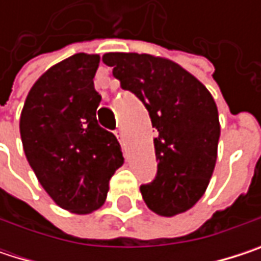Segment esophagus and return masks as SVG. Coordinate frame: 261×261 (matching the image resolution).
Wrapping results in <instances>:
<instances>
[{
  "instance_id": "1",
  "label": "esophagus",
  "mask_w": 261,
  "mask_h": 261,
  "mask_svg": "<svg viewBox=\"0 0 261 261\" xmlns=\"http://www.w3.org/2000/svg\"><path fill=\"white\" fill-rule=\"evenodd\" d=\"M115 134H116V137H118V140H119V142H124V133H122L121 128L115 131Z\"/></svg>"
}]
</instances>
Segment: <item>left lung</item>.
Here are the masks:
<instances>
[{
  "mask_svg": "<svg viewBox=\"0 0 261 261\" xmlns=\"http://www.w3.org/2000/svg\"><path fill=\"white\" fill-rule=\"evenodd\" d=\"M102 62L113 68L121 87L145 104L159 133L155 180L140 186L145 204L166 218L187 212L204 195L218 159L221 125L212 93L165 57L107 53Z\"/></svg>",
  "mask_w": 261,
  "mask_h": 261,
  "instance_id": "left-lung-1",
  "label": "left lung"
}]
</instances>
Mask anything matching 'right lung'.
<instances>
[{
	"mask_svg": "<svg viewBox=\"0 0 261 261\" xmlns=\"http://www.w3.org/2000/svg\"><path fill=\"white\" fill-rule=\"evenodd\" d=\"M98 54H74L33 84L19 131L27 160L53 201L72 213L98 210L122 166L121 145L98 125L101 95L93 87Z\"/></svg>",
	"mask_w": 261,
	"mask_h": 261,
	"instance_id": "obj_1",
	"label": "right lung"
}]
</instances>
